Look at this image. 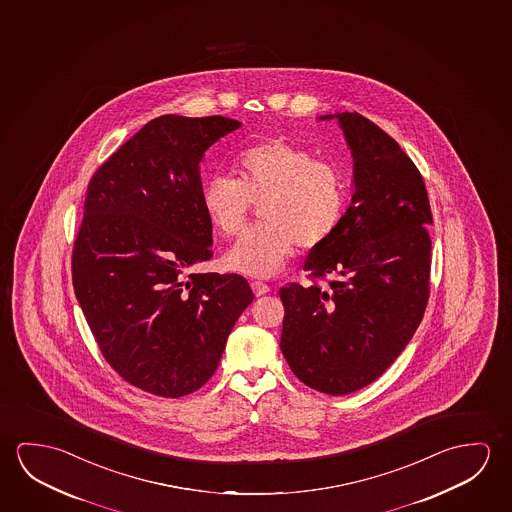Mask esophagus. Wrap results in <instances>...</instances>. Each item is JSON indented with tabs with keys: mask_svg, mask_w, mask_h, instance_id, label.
<instances>
[{
	"mask_svg": "<svg viewBox=\"0 0 512 512\" xmlns=\"http://www.w3.org/2000/svg\"><path fill=\"white\" fill-rule=\"evenodd\" d=\"M252 286V292H254V295L256 297H261V295H267L268 292H270V286L265 283H261V281H254V283L251 284Z\"/></svg>",
	"mask_w": 512,
	"mask_h": 512,
	"instance_id": "obj_1",
	"label": "esophagus"
}]
</instances>
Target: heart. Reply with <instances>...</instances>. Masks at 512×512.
<instances>
[{"label":"heart","mask_w":512,"mask_h":512,"mask_svg":"<svg viewBox=\"0 0 512 512\" xmlns=\"http://www.w3.org/2000/svg\"><path fill=\"white\" fill-rule=\"evenodd\" d=\"M236 179L213 176L201 194L204 215L220 236L244 229L254 206L263 224L240 236L226 267L252 277H274L297 244L313 249L340 228L347 211V185L333 163L283 138H268L242 151Z\"/></svg>","instance_id":"heart-1"}]
</instances>
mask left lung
Wrapping results in <instances>:
<instances>
[{
	"label": "left lung",
	"instance_id": "left-lung-1",
	"mask_svg": "<svg viewBox=\"0 0 512 512\" xmlns=\"http://www.w3.org/2000/svg\"><path fill=\"white\" fill-rule=\"evenodd\" d=\"M318 119L340 124L354 194L340 228L304 263L327 283L279 290L281 350L306 386L338 397L379 379L422 322L432 213L422 174L388 133L357 112Z\"/></svg>",
	"mask_w": 512,
	"mask_h": 512
}]
</instances>
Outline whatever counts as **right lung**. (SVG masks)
Returning a JSON list of instances; mask_svg holds the SVG:
<instances>
[{
    "label": "right lung",
    "instance_id": "1",
    "mask_svg": "<svg viewBox=\"0 0 512 512\" xmlns=\"http://www.w3.org/2000/svg\"><path fill=\"white\" fill-rule=\"evenodd\" d=\"M242 122L162 115L90 179L74 240L76 299L106 361L140 390L178 398L219 366L254 295L238 274H190L211 258L199 165Z\"/></svg>",
    "mask_w": 512,
    "mask_h": 512
}]
</instances>
